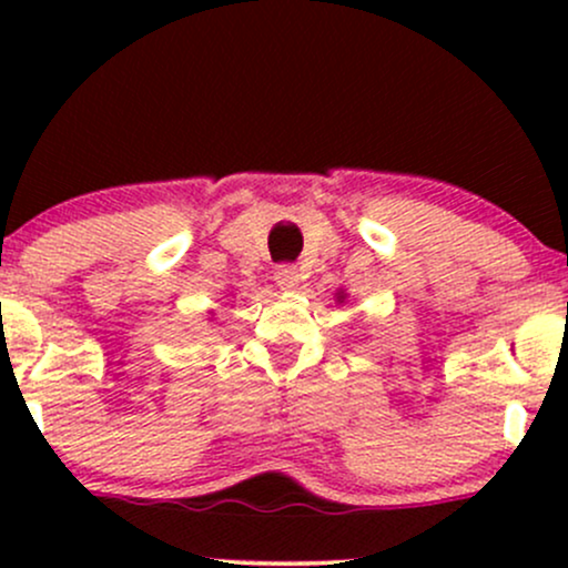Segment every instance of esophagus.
Here are the masks:
<instances>
[{"mask_svg":"<svg viewBox=\"0 0 568 568\" xmlns=\"http://www.w3.org/2000/svg\"><path fill=\"white\" fill-rule=\"evenodd\" d=\"M275 280H277V285H280V288H283V291H296L298 283H302V275H298L296 266L283 264V266H277Z\"/></svg>","mask_w":568,"mask_h":568,"instance_id":"1","label":"esophagus"}]
</instances>
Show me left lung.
Segmentation results:
<instances>
[{"mask_svg": "<svg viewBox=\"0 0 568 568\" xmlns=\"http://www.w3.org/2000/svg\"><path fill=\"white\" fill-rule=\"evenodd\" d=\"M334 302H336V304H344V302H347V293H344V291H336Z\"/></svg>", "mask_w": 568, "mask_h": 568, "instance_id": "left-lung-1", "label": "left lung"}]
</instances>
